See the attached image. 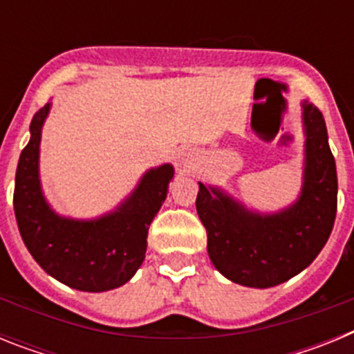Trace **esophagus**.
Returning <instances> with one entry per match:
<instances>
[{
	"instance_id": "1",
	"label": "esophagus",
	"mask_w": 354,
	"mask_h": 354,
	"mask_svg": "<svg viewBox=\"0 0 354 354\" xmlns=\"http://www.w3.org/2000/svg\"><path fill=\"white\" fill-rule=\"evenodd\" d=\"M192 161H193V158H192V154H189V152H183V154L179 156V165L183 168H189Z\"/></svg>"
}]
</instances>
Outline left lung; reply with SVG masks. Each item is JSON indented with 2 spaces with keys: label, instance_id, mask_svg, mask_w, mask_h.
Instances as JSON below:
<instances>
[{
  "label": "left lung",
  "instance_id": "left-lung-1",
  "mask_svg": "<svg viewBox=\"0 0 354 354\" xmlns=\"http://www.w3.org/2000/svg\"><path fill=\"white\" fill-rule=\"evenodd\" d=\"M305 161L299 196L277 212L252 211L218 186L198 183L196 212L207 253L230 282L268 289L301 273L326 245L337 214V168L324 118L301 102Z\"/></svg>",
  "mask_w": 354,
  "mask_h": 354
}]
</instances>
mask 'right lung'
Instances as JSON below:
<instances>
[{"label": "right lung", "mask_w": 354, "mask_h": 354, "mask_svg": "<svg viewBox=\"0 0 354 354\" xmlns=\"http://www.w3.org/2000/svg\"><path fill=\"white\" fill-rule=\"evenodd\" d=\"M51 102L39 109L30 124V142L15 171L14 211L19 232L31 257L58 282L104 292L129 282L145 259L147 234L167 198L174 167L165 162L143 174L140 183L115 211L76 220L49 205L39 171L40 138Z\"/></svg>", "instance_id": "add662e5"}]
</instances>
